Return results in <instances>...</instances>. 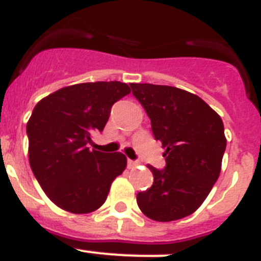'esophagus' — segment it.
Wrapping results in <instances>:
<instances>
[{
    "instance_id": "esophagus-1",
    "label": "esophagus",
    "mask_w": 261,
    "mask_h": 261,
    "mask_svg": "<svg viewBox=\"0 0 261 261\" xmlns=\"http://www.w3.org/2000/svg\"><path fill=\"white\" fill-rule=\"evenodd\" d=\"M139 164V163H137V161H133V160H128V165H129V168H133V167H136V165Z\"/></svg>"
}]
</instances>
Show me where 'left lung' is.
<instances>
[{
    "label": "left lung",
    "mask_w": 261,
    "mask_h": 261,
    "mask_svg": "<svg viewBox=\"0 0 261 261\" xmlns=\"http://www.w3.org/2000/svg\"><path fill=\"white\" fill-rule=\"evenodd\" d=\"M150 118L154 139L165 148L164 169L148 165L153 185L137 193V205L154 221L192 215L219 178L227 146L223 120L205 101L184 89L130 84Z\"/></svg>",
    "instance_id": "8db88e82"
}]
</instances>
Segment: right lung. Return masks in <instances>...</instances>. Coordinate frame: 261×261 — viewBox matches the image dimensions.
Instances as JSON below:
<instances>
[{"mask_svg": "<svg viewBox=\"0 0 261 261\" xmlns=\"http://www.w3.org/2000/svg\"><path fill=\"white\" fill-rule=\"evenodd\" d=\"M130 93L120 81L70 85L44 97L27 124L29 164L38 184L61 210L90 213L108 197L126 168L120 152L90 150V135L102 132L111 108Z\"/></svg>", "mask_w": 261, "mask_h": 261, "instance_id": "1", "label": "right lung"}]
</instances>
